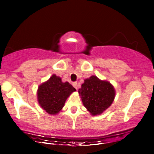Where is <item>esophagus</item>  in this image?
I'll return each mask as SVG.
<instances>
[{"mask_svg":"<svg viewBox=\"0 0 154 154\" xmlns=\"http://www.w3.org/2000/svg\"><path fill=\"white\" fill-rule=\"evenodd\" d=\"M73 86L75 88V89L77 90V88H78V87H77V83H73Z\"/></svg>","mask_w":154,"mask_h":154,"instance_id":"esophagus-1","label":"esophagus"}]
</instances>
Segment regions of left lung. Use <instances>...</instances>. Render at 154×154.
<instances>
[{"label": "left lung", "instance_id": "left-lung-1", "mask_svg": "<svg viewBox=\"0 0 154 154\" xmlns=\"http://www.w3.org/2000/svg\"><path fill=\"white\" fill-rule=\"evenodd\" d=\"M84 106L92 116L100 115L112 104L116 90L111 83L96 75L85 79L79 90Z\"/></svg>", "mask_w": 154, "mask_h": 154}]
</instances>
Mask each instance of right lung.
Instances as JSON below:
<instances>
[{
  "label": "right lung",
  "mask_w": 154,
  "mask_h": 154,
  "mask_svg": "<svg viewBox=\"0 0 154 154\" xmlns=\"http://www.w3.org/2000/svg\"><path fill=\"white\" fill-rule=\"evenodd\" d=\"M76 90L68 82L53 74L47 81L38 88L37 99L40 106L50 115H56L62 111L67 98Z\"/></svg>",
  "instance_id": "add662e5"
}]
</instances>
